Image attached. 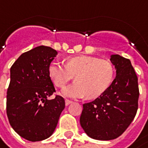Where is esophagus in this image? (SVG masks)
<instances>
[{
  "mask_svg": "<svg viewBox=\"0 0 148 148\" xmlns=\"http://www.w3.org/2000/svg\"><path fill=\"white\" fill-rule=\"evenodd\" d=\"M73 103V101H71V100H69V99H65V105L68 106V105H69L70 103Z\"/></svg>",
  "mask_w": 148,
  "mask_h": 148,
  "instance_id": "obj_1",
  "label": "esophagus"
}]
</instances>
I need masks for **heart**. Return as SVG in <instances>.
Wrapping results in <instances>:
<instances>
[{
	"instance_id": "obj_1",
	"label": "heart",
	"mask_w": 148,
	"mask_h": 148,
	"mask_svg": "<svg viewBox=\"0 0 148 148\" xmlns=\"http://www.w3.org/2000/svg\"><path fill=\"white\" fill-rule=\"evenodd\" d=\"M49 74L56 87L62 88L74 76L75 82L62 90V94L72 98L95 99L104 93L112 84L114 69L107 60L79 55L66 60L65 66L53 61Z\"/></svg>"
}]
</instances>
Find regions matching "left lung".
Instances as JSON below:
<instances>
[{
	"instance_id": "left-lung-1",
	"label": "left lung",
	"mask_w": 148,
	"mask_h": 148,
	"mask_svg": "<svg viewBox=\"0 0 148 148\" xmlns=\"http://www.w3.org/2000/svg\"><path fill=\"white\" fill-rule=\"evenodd\" d=\"M116 77L106 91L83 104L80 125L87 135L101 141L122 135L134 119L138 107V77L128 59L112 55Z\"/></svg>"
}]
</instances>
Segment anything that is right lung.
I'll list each match as a JSON object with an SVG mask.
<instances>
[{"mask_svg":"<svg viewBox=\"0 0 148 148\" xmlns=\"http://www.w3.org/2000/svg\"><path fill=\"white\" fill-rule=\"evenodd\" d=\"M58 52L40 45L23 53L10 68L6 113L10 126L21 138L38 142L49 138L65 107L64 99H49L55 87L49 66Z\"/></svg>","mask_w":148,"mask_h":148,"instance_id":"1","label":"right lung"}]
</instances>
